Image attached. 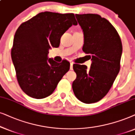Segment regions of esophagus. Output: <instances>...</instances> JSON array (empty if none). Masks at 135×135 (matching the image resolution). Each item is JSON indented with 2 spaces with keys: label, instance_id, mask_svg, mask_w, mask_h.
<instances>
[{
  "label": "esophagus",
  "instance_id": "34e87169",
  "mask_svg": "<svg viewBox=\"0 0 135 135\" xmlns=\"http://www.w3.org/2000/svg\"><path fill=\"white\" fill-rule=\"evenodd\" d=\"M73 62H70V70H73Z\"/></svg>",
  "mask_w": 135,
  "mask_h": 135
}]
</instances>
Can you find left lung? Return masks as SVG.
<instances>
[{"label": "left lung", "mask_w": 135, "mask_h": 135, "mask_svg": "<svg viewBox=\"0 0 135 135\" xmlns=\"http://www.w3.org/2000/svg\"><path fill=\"white\" fill-rule=\"evenodd\" d=\"M75 16L84 34L83 51L88 60L91 59L92 64L89 69L73 64L76 78L72 88L80 101L94 103L108 93L119 72L122 41L113 25L98 14Z\"/></svg>", "instance_id": "1"}]
</instances>
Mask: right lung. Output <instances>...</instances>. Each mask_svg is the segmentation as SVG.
I'll use <instances>...</instances> for the list:
<instances>
[{
    "label": "right lung",
    "instance_id": "add662e5",
    "mask_svg": "<svg viewBox=\"0 0 135 135\" xmlns=\"http://www.w3.org/2000/svg\"><path fill=\"white\" fill-rule=\"evenodd\" d=\"M73 13L41 12L23 22L13 39L11 56L21 89L35 99L49 96L69 70L70 62L48 59L49 49L58 47L60 38L72 25Z\"/></svg>",
    "mask_w": 135,
    "mask_h": 135
}]
</instances>
